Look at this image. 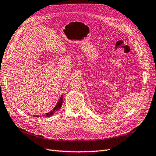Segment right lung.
<instances>
[{
  "mask_svg": "<svg viewBox=\"0 0 156 156\" xmlns=\"http://www.w3.org/2000/svg\"><path fill=\"white\" fill-rule=\"evenodd\" d=\"M62 96L60 97V98L59 101H58V102L57 104L56 105V106L54 107V109H53L52 110L50 111V112H48V113H47V114H46L45 115H44V116H45V117H50V116H51V115H52L54 114V112H55L57 111V110H58L59 109H60V108H61V106H62ZM34 117H38V118L39 115H34Z\"/></svg>",
  "mask_w": 156,
  "mask_h": 156,
  "instance_id": "obj_1",
  "label": "right lung"
}]
</instances>
